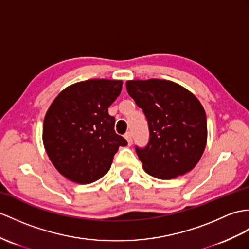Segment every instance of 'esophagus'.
<instances>
[{
  "label": "esophagus",
  "mask_w": 249,
  "mask_h": 249,
  "mask_svg": "<svg viewBox=\"0 0 249 249\" xmlns=\"http://www.w3.org/2000/svg\"><path fill=\"white\" fill-rule=\"evenodd\" d=\"M124 138L126 139V142H128V143L131 145L132 144V142H133V137H132V134L130 132H128V133H125V135H124Z\"/></svg>",
  "instance_id": "1"
}]
</instances>
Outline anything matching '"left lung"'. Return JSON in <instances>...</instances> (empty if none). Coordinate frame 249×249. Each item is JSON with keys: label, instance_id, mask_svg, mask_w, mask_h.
Instances as JSON below:
<instances>
[{"label": "left lung", "instance_id": "obj_1", "mask_svg": "<svg viewBox=\"0 0 249 249\" xmlns=\"http://www.w3.org/2000/svg\"><path fill=\"white\" fill-rule=\"evenodd\" d=\"M126 90L148 121L147 145H135L144 171L171 179L192 170L207 142L206 113L196 97L160 79L126 81Z\"/></svg>", "mask_w": 249, "mask_h": 249}]
</instances>
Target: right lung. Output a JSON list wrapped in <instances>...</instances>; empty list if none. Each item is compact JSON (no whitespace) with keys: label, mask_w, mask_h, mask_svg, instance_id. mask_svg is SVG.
I'll return each instance as SVG.
<instances>
[{"label":"right lung","mask_w":249,"mask_h":249,"mask_svg":"<svg viewBox=\"0 0 249 249\" xmlns=\"http://www.w3.org/2000/svg\"><path fill=\"white\" fill-rule=\"evenodd\" d=\"M123 81L90 79L66 88L44 118L43 143L53 166L78 184H90L110 170L119 147L128 144L114 130L108 107Z\"/></svg>","instance_id":"right-lung-1"}]
</instances>
